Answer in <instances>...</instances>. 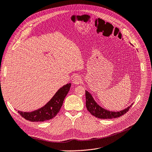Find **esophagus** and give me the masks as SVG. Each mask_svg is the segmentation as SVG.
<instances>
[{
    "label": "esophagus",
    "instance_id": "esophagus-1",
    "mask_svg": "<svg viewBox=\"0 0 152 152\" xmlns=\"http://www.w3.org/2000/svg\"><path fill=\"white\" fill-rule=\"evenodd\" d=\"M81 82H82V80L79 75H75L74 77H73L72 83H74L75 85H79V84L81 83Z\"/></svg>",
    "mask_w": 152,
    "mask_h": 152
}]
</instances>
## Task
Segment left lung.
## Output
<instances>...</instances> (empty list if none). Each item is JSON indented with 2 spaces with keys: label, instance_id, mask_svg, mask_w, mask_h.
I'll return each mask as SVG.
<instances>
[{
  "label": "left lung",
  "instance_id": "1",
  "mask_svg": "<svg viewBox=\"0 0 152 152\" xmlns=\"http://www.w3.org/2000/svg\"><path fill=\"white\" fill-rule=\"evenodd\" d=\"M86 91V108L92 115L101 119H111L120 117L126 113L133 105V103L126 108L120 111H110L100 106L94 99L91 93Z\"/></svg>",
  "mask_w": 152,
  "mask_h": 152
}]
</instances>
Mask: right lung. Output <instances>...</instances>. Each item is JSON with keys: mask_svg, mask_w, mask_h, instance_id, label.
I'll return each instance as SVG.
<instances>
[{"mask_svg": "<svg viewBox=\"0 0 152 152\" xmlns=\"http://www.w3.org/2000/svg\"><path fill=\"white\" fill-rule=\"evenodd\" d=\"M71 86V84L68 83L58 89L50 101L41 108L31 112H18L24 118L32 122L44 121L52 119L59 111Z\"/></svg>", "mask_w": 152, "mask_h": 152, "instance_id": "obj_1", "label": "right lung"}]
</instances>
